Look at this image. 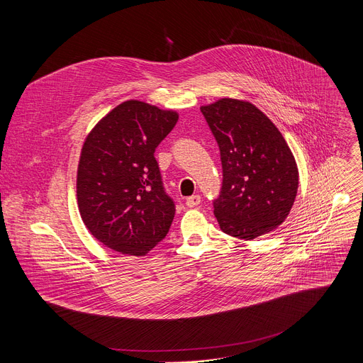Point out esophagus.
Here are the masks:
<instances>
[{
	"instance_id": "34e87169",
	"label": "esophagus",
	"mask_w": 363,
	"mask_h": 363,
	"mask_svg": "<svg viewBox=\"0 0 363 363\" xmlns=\"http://www.w3.org/2000/svg\"><path fill=\"white\" fill-rule=\"evenodd\" d=\"M199 202H201V196H199V195H192V196L186 198V205L189 206V208H192V206L199 205Z\"/></svg>"
}]
</instances>
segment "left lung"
<instances>
[{"label": "left lung", "mask_w": 363, "mask_h": 363, "mask_svg": "<svg viewBox=\"0 0 363 363\" xmlns=\"http://www.w3.org/2000/svg\"><path fill=\"white\" fill-rule=\"evenodd\" d=\"M201 112L221 153L223 188L214 201L220 228L242 240L276 230L298 188L297 164L283 135L245 100L223 97Z\"/></svg>", "instance_id": "obj_1"}]
</instances>
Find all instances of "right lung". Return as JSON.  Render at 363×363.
<instances>
[{
	"mask_svg": "<svg viewBox=\"0 0 363 363\" xmlns=\"http://www.w3.org/2000/svg\"><path fill=\"white\" fill-rule=\"evenodd\" d=\"M178 122L175 111L126 100L86 136L77 167V206L89 233L123 255H146L175 216L153 153Z\"/></svg>",
	"mask_w": 363,
	"mask_h": 363,
	"instance_id": "right-lung-1",
	"label": "right lung"
}]
</instances>
